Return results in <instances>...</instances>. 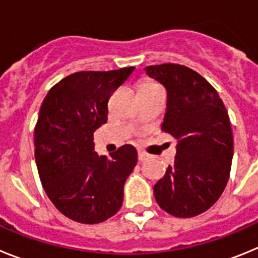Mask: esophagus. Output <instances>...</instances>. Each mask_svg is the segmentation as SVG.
I'll use <instances>...</instances> for the list:
<instances>
[{"mask_svg":"<svg viewBox=\"0 0 258 258\" xmlns=\"http://www.w3.org/2000/svg\"><path fill=\"white\" fill-rule=\"evenodd\" d=\"M147 157H149V155L145 154V152H143V151H138V160H140V161H145L146 159H147Z\"/></svg>","mask_w":258,"mask_h":258,"instance_id":"esophagus-1","label":"esophagus"}]
</instances>
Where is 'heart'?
<instances>
[{
    "label": "heart",
    "instance_id": "b5f03b06",
    "mask_svg": "<svg viewBox=\"0 0 258 258\" xmlns=\"http://www.w3.org/2000/svg\"><path fill=\"white\" fill-rule=\"evenodd\" d=\"M155 89H161V86L159 84L154 83V81H142L138 85V93L150 92V90H155Z\"/></svg>",
    "mask_w": 258,
    "mask_h": 258
}]
</instances>
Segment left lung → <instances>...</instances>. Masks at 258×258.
I'll return each instance as SVG.
<instances>
[{"mask_svg":"<svg viewBox=\"0 0 258 258\" xmlns=\"http://www.w3.org/2000/svg\"><path fill=\"white\" fill-rule=\"evenodd\" d=\"M146 75L166 90L161 129L177 140L174 164L155 183V199L175 217H194L217 202L229 181L234 143L216 89L181 64L149 66Z\"/></svg>","mask_w":258,"mask_h":258,"instance_id":"obj_1","label":"left lung"}]
</instances>
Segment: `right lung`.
<instances>
[{"label":"right lung","mask_w":258,"mask_h":258,"mask_svg":"<svg viewBox=\"0 0 258 258\" xmlns=\"http://www.w3.org/2000/svg\"><path fill=\"white\" fill-rule=\"evenodd\" d=\"M134 67L81 71L50 89L35 127V157L45 192L59 212L81 223H99L117 213L137 150L121 146L111 157L94 151V132L107 122L111 93Z\"/></svg>","instance_id":"right-lung-1"}]
</instances>
